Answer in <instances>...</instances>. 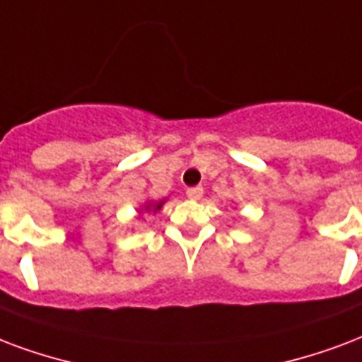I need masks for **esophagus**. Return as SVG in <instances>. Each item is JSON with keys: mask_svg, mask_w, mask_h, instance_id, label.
<instances>
[{"mask_svg": "<svg viewBox=\"0 0 362 362\" xmlns=\"http://www.w3.org/2000/svg\"><path fill=\"white\" fill-rule=\"evenodd\" d=\"M186 195L189 197V199H201L203 197V187L199 186H195V187H187L186 189Z\"/></svg>", "mask_w": 362, "mask_h": 362, "instance_id": "34e87169", "label": "esophagus"}]
</instances>
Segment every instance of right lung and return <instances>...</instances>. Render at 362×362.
Masks as SVG:
<instances>
[{
  "label": "right lung",
  "mask_w": 362,
  "mask_h": 362,
  "mask_svg": "<svg viewBox=\"0 0 362 362\" xmlns=\"http://www.w3.org/2000/svg\"><path fill=\"white\" fill-rule=\"evenodd\" d=\"M163 203H165V199L159 201V203H148V205H146V211H151V206H153V212L159 211V209H161Z\"/></svg>",
  "instance_id": "right-lung-1"
}]
</instances>
